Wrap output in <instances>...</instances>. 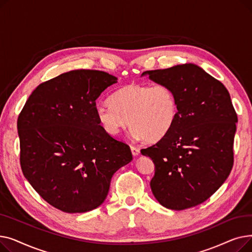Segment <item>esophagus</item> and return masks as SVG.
Returning <instances> with one entry per match:
<instances>
[{"label":"esophagus","instance_id":"obj_1","mask_svg":"<svg viewBox=\"0 0 252 252\" xmlns=\"http://www.w3.org/2000/svg\"><path fill=\"white\" fill-rule=\"evenodd\" d=\"M130 150H131V153H133L134 156H137L140 154V149L138 147H135V146H130Z\"/></svg>","mask_w":252,"mask_h":252}]
</instances>
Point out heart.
Segmentation results:
<instances>
[{
    "label": "heart",
    "instance_id": "1",
    "mask_svg": "<svg viewBox=\"0 0 252 252\" xmlns=\"http://www.w3.org/2000/svg\"><path fill=\"white\" fill-rule=\"evenodd\" d=\"M100 126L114 136L128 125L136 138L146 142L163 139L173 128L178 117V101L166 85L129 84L117 89L110 104L97 110Z\"/></svg>",
    "mask_w": 252,
    "mask_h": 252
}]
</instances>
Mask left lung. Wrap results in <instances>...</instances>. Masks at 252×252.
Listing matches in <instances>:
<instances>
[{
	"instance_id": "1",
	"label": "left lung",
	"mask_w": 252,
	"mask_h": 252,
	"mask_svg": "<svg viewBox=\"0 0 252 252\" xmlns=\"http://www.w3.org/2000/svg\"><path fill=\"white\" fill-rule=\"evenodd\" d=\"M143 75L171 88L178 101L173 128L153 146L141 150L155 165L152 193L169 209L196 206L221 186L233 167L238 118L229 92L192 63Z\"/></svg>"
}]
</instances>
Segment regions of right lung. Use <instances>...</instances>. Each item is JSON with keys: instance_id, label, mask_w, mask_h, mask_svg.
<instances>
[{"instance_id": "1", "label": "right lung", "mask_w": 252, "mask_h": 252, "mask_svg": "<svg viewBox=\"0 0 252 252\" xmlns=\"http://www.w3.org/2000/svg\"><path fill=\"white\" fill-rule=\"evenodd\" d=\"M117 77L77 69L36 87L17 129L24 177L49 204L68 214L100 206L112 176L133 159L128 145L102 128L96 100Z\"/></svg>"}]
</instances>
